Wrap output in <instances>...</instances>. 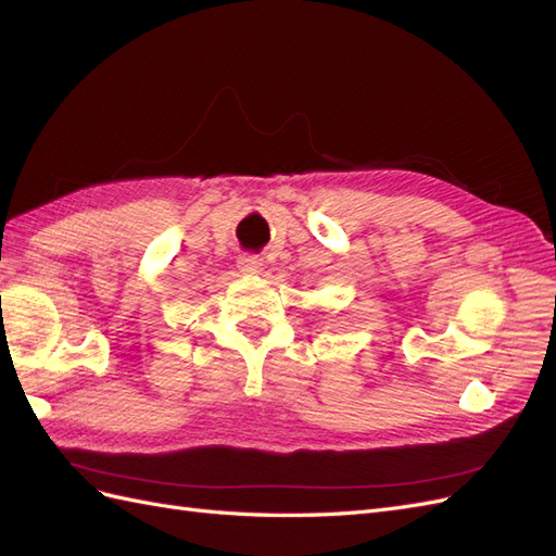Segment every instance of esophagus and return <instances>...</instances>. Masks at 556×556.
Here are the masks:
<instances>
[{
	"instance_id": "34e87169",
	"label": "esophagus",
	"mask_w": 556,
	"mask_h": 556,
	"mask_svg": "<svg viewBox=\"0 0 556 556\" xmlns=\"http://www.w3.org/2000/svg\"><path fill=\"white\" fill-rule=\"evenodd\" d=\"M239 268H241V274H260L262 268H264V262H262V257H257V255H241L239 257Z\"/></svg>"
}]
</instances>
